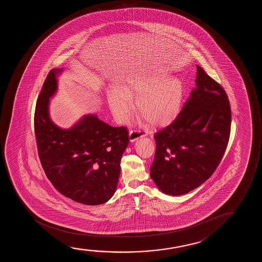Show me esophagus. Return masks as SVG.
Instances as JSON below:
<instances>
[{"label": "esophagus", "mask_w": 262, "mask_h": 262, "mask_svg": "<svg viewBox=\"0 0 262 262\" xmlns=\"http://www.w3.org/2000/svg\"><path fill=\"white\" fill-rule=\"evenodd\" d=\"M147 132L144 130H138V129H132L129 130V137L130 141H135V140L142 138V137L147 136Z\"/></svg>", "instance_id": "1"}]
</instances>
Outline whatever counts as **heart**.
<instances>
[{
  "mask_svg": "<svg viewBox=\"0 0 262 262\" xmlns=\"http://www.w3.org/2000/svg\"><path fill=\"white\" fill-rule=\"evenodd\" d=\"M166 75L129 78L122 90L113 88L107 100L115 118L128 121L134 109L133 98H137V111L151 126L167 125L179 114L183 99V82Z\"/></svg>",
  "mask_w": 262,
  "mask_h": 262,
  "instance_id": "heart-1",
  "label": "heart"
}]
</instances>
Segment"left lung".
I'll use <instances>...</instances> for the list:
<instances>
[{
    "mask_svg": "<svg viewBox=\"0 0 262 262\" xmlns=\"http://www.w3.org/2000/svg\"><path fill=\"white\" fill-rule=\"evenodd\" d=\"M196 84L176 120L154 136L150 176L168 195L188 193L205 183L229 141L231 107L226 91L199 65Z\"/></svg>",
    "mask_w": 262,
    "mask_h": 262,
    "instance_id": "left-lung-1",
    "label": "left lung"
}]
</instances>
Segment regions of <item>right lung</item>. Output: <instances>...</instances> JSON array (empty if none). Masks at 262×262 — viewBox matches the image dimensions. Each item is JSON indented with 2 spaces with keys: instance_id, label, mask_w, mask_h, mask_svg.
I'll list each match as a JSON object with an SVG mask.
<instances>
[{
  "instance_id": "add662e5",
  "label": "right lung",
  "mask_w": 262,
  "mask_h": 262,
  "mask_svg": "<svg viewBox=\"0 0 262 262\" xmlns=\"http://www.w3.org/2000/svg\"><path fill=\"white\" fill-rule=\"evenodd\" d=\"M52 70L36 101L34 128L41 165L47 178L65 197L85 205L103 204L114 195L121 172V159L129 144L124 126L112 127L85 115L71 129L51 121L49 98L57 90Z\"/></svg>"
}]
</instances>
